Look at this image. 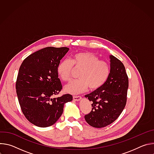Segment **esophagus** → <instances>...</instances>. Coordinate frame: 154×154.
<instances>
[{"label": "esophagus", "mask_w": 154, "mask_h": 154, "mask_svg": "<svg viewBox=\"0 0 154 154\" xmlns=\"http://www.w3.org/2000/svg\"><path fill=\"white\" fill-rule=\"evenodd\" d=\"M81 99H82V97L81 96H73V99L75 100V101H80V100H81Z\"/></svg>", "instance_id": "esophagus-1"}]
</instances>
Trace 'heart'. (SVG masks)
Masks as SVG:
<instances>
[{
	"mask_svg": "<svg viewBox=\"0 0 154 154\" xmlns=\"http://www.w3.org/2000/svg\"><path fill=\"white\" fill-rule=\"evenodd\" d=\"M81 69L79 79L71 80L64 86V91L69 94H77L85 91L88 87L91 90L99 89L106 82L110 68L105 61L91 52H79L74 54L70 61L64 60L57 66V74L63 81L69 80L73 66Z\"/></svg>",
	"mask_w": 154,
	"mask_h": 154,
	"instance_id": "b5f03b06",
	"label": "heart"
}]
</instances>
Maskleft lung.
Segmentation results:
<instances>
[{"instance_id":"8db88e82","label":"left lung","mask_w":154,"mask_h":154,"mask_svg":"<svg viewBox=\"0 0 154 154\" xmlns=\"http://www.w3.org/2000/svg\"><path fill=\"white\" fill-rule=\"evenodd\" d=\"M110 72L105 84L85 96L93 103L92 110L85 116L87 123L102 128L113 122L121 114L127 102L128 79L123 63L109 55Z\"/></svg>"}]
</instances>
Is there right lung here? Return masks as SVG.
I'll list each match as a JSON object with an SVG mask.
<instances>
[{"instance_id": "right-lung-1", "label": "right lung", "mask_w": 154, "mask_h": 154, "mask_svg": "<svg viewBox=\"0 0 154 154\" xmlns=\"http://www.w3.org/2000/svg\"><path fill=\"white\" fill-rule=\"evenodd\" d=\"M69 48L48 47L28 56L22 63L16 83L22 112L39 127L54 124L61 116L64 105L72 100L69 94L53 98L62 89L57 66Z\"/></svg>"}]
</instances>
